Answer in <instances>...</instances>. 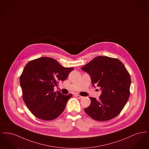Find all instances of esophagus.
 <instances>
[{
    "label": "esophagus",
    "instance_id": "obj_1",
    "mask_svg": "<svg viewBox=\"0 0 149 149\" xmlns=\"http://www.w3.org/2000/svg\"><path fill=\"white\" fill-rule=\"evenodd\" d=\"M76 97H77V98H78V99H81L83 97H82V96H81V95H80L79 94H76Z\"/></svg>",
    "mask_w": 149,
    "mask_h": 149
}]
</instances>
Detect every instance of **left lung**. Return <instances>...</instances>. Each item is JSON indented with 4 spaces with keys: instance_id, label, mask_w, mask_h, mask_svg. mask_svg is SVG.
<instances>
[{
    "instance_id": "8db88e82",
    "label": "left lung",
    "mask_w": 149,
    "mask_h": 149,
    "mask_svg": "<svg viewBox=\"0 0 149 149\" xmlns=\"http://www.w3.org/2000/svg\"><path fill=\"white\" fill-rule=\"evenodd\" d=\"M81 69L89 74L93 86L102 90L98 100L90 97L91 103L84 109L86 113L98 121L117 116L130 97L131 80L125 65L118 58L99 56Z\"/></svg>"
}]
</instances>
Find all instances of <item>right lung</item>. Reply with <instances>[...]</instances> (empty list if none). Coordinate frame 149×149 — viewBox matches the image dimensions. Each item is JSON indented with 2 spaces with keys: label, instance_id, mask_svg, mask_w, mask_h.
<instances>
[{
  "label": "right lung",
  "instance_id": "obj_1",
  "mask_svg": "<svg viewBox=\"0 0 149 149\" xmlns=\"http://www.w3.org/2000/svg\"><path fill=\"white\" fill-rule=\"evenodd\" d=\"M74 69L66 68L52 58L43 57L29 61L20 77L25 104L36 117L53 120L63 111L72 94L55 92L54 86L64 81Z\"/></svg>",
  "mask_w": 149,
  "mask_h": 149
}]
</instances>
